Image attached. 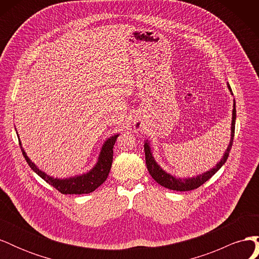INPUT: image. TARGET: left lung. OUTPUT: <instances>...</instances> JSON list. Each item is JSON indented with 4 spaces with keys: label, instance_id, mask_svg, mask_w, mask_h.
<instances>
[{
    "label": "left lung",
    "instance_id": "left-lung-1",
    "mask_svg": "<svg viewBox=\"0 0 259 259\" xmlns=\"http://www.w3.org/2000/svg\"><path fill=\"white\" fill-rule=\"evenodd\" d=\"M228 88L231 92V94L233 95V93L231 91L230 85L228 84ZM234 127H236V103L233 104V111H232V123H231V140H230V144L227 148V150L223 156L222 161L219 162L215 167L211 168L210 170L206 171V173H203L197 177H193V178H176L174 176H171L167 173H165L158 164L155 163L151 150H150V147H149V144L146 143L145 144V155H146V164H147V168L149 170V173L152 176V178L155 180L156 183L160 184L161 186L167 188V189L170 190H176V191H189V190H193V189H197L200 186H202L205 182L213 176L216 171L221 168L224 164L226 163L227 159H228L229 156V152L231 150V147H232V143H233V137H234Z\"/></svg>",
    "mask_w": 259,
    "mask_h": 259
}]
</instances>
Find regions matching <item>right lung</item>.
<instances>
[{"label":"right lung","instance_id":"add662e5","mask_svg":"<svg viewBox=\"0 0 259 259\" xmlns=\"http://www.w3.org/2000/svg\"><path fill=\"white\" fill-rule=\"evenodd\" d=\"M117 136L119 135L110 137L105 143L103 149H101V152H100L96 166L94 167L91 171H89V173H86L84 175L72 177L69 179L53 178L43 173L42 170L38 169L34 164L30 161L26 152L23 151L20 139H19V146L21 148L23 156H25L27 163L29 164V166L32 168L38 176L43 178L46 183L53 186L55 189H57L62 194H84V193H91L93 191H95L97 188L101 184H104V182L107 179L109 171H110V168L112 165L113 146L115 144Z\"/></svg>","mask_w":259,"mask_h":259}]
</instances>
